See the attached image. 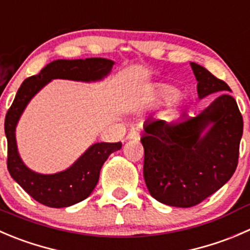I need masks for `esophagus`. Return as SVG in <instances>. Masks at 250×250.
Here are the masks:
<instances>
[{
	"label": "esophagus",
	"mask_w": 250,
	"mask_h": 250,
	"mask_svg": "<svg viewBox=\"0 0 250 250\" xmlns=\"http://www.w3.org/2000/svg\"><path fill=\"white\" fill-rule=\"evenodd\" d=\"M127 139L128 140H139L140 139L139 133L134 132V130H133V132H129L127 135Z\"/></svg>",
	"instance_id": "1"
}]
</instances>
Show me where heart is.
Segmentation results:
<instances>
[{"label": "heart", "instance_id": "obj_1", "mask_svg": "<svg viewBox=\"0 0 250 250\" xmlns=\"http://www.w3.org/2000/svg\"><path fill=\"white\" fill-rule=\"evenodd\" d=\"M179 93L176 88L167 84H159L154 88L152 91V96L156 101H161V103H171L178 98Z\"/></svg>", "mask_w": 250, "mask_h": 250}]
</instances>
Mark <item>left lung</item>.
<instances>
[{"mask_svg": "<svg viewBox=\"0 0 250 250\" xmlns=\"http://www.w3.org/2000/svg\"><path fill=\"white\" fill-rule=\"evenodd\" d=\"M190 67L199 99L220 95L194 117L146 121L140 139L150 195L176 208L194 207L229 181L243 134V118L229 86L200 64L190 62Z\"/></svg>", "mask_w": 250, "mask_h": 250, "instance_id": "obj_1", "label": "left lung"}]
</instances>
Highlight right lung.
I'll use <instances>...</instances> for the list:
<instances>
[{
  "label": "right lung",
  "instance_id": "obj_1",
  "mask_svg": "<svg viewBox=\"0 0 250 250\" xmlns=\"http://www.w3.org/2000/svg\"><path fill=\"white\" fill-rule=\"evenodd\" d=\"M115 62L107 58L56 60L46 64L36 76L26 78L17 91L4 120L8 146L9 174L19 186L41 204L50 208H67L86 199L99 182L101 167L112 152L122 147L120 143H95L90 145L68 168L51 174L29 168L18 152L16 128L31 99L52 79L74 82H100L111 73Z\"/></svg>",
  "mask_w": 250,
  "mask_h": 250
}]
</instances>
